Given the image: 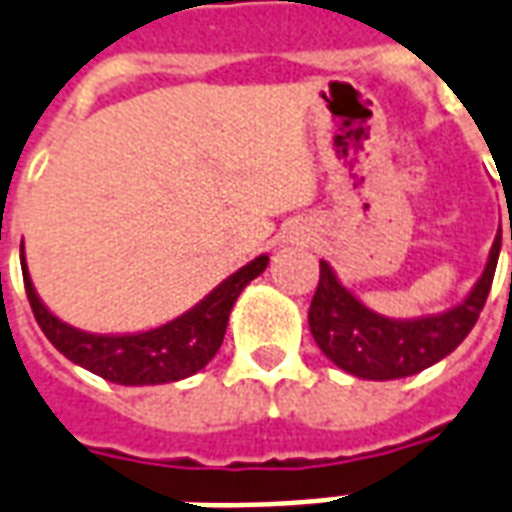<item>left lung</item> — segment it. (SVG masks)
Masks as SVG:
<instances>
[{
  "label": "left lung",
  "instance_id": "8db88e82",
  "mask_svg": "<svg viewBox=\"0 0 512 512\" xmlns=\"http://www.w3.org/2000/svg\"><path fill=\"white\" fill-rule=\"evenodd\" d=\"M499 246L502 233L491 246L486 271L464 304L423 320H388L366 309L347 287L339 285L331 266L320 260V282L309 306L314 342L339 369L363 380H399L429 369L431 363L456 350L478 323L494 282Z\"/></svg>",
  "mask_w": 512,
  "mask_h": 512
}]
</instances>
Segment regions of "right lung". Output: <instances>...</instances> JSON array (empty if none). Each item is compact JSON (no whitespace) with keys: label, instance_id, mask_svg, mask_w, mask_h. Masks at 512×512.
<instances>
[{"label":"right lung","instance_id":"1","mask_svg":"<svg viewBox=\"0 0 512 512\" xmlns=\"http://www.w3.org/2000/svg\"><path fill=\"white\" fill-rule=\"evenodd\" d=\"M266 266L268 255L255 257L249 266L227 276L195 309H189L173 323L160 325L154 331L132 333V336H97V333L70 328L45 309L43 301L34 293L24 257H21L26 298L48 342L54 344L64 358H70L83 369L116 385H162V382L184 380L189 374L200 372L222 347L227 317L236 298L255 276L266 271Z\"/></svg>","mask_w":512,"mask_h":512}]
</instances>
